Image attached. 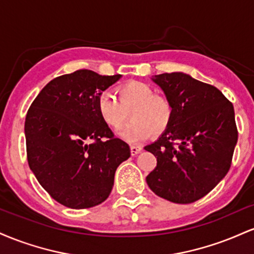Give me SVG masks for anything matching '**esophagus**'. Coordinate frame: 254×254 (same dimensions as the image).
<instances>
[{
    "label": "esophagus",
    "instance_id": "obj_1",
    "mask_svg": "<svg viewBox=\"0 0 254 254\" xmlns=\"http://www.w3.org/2000/svg\"><path fill=\"white\" fill-rule=\"evenodd\" d=\"M130 151H131V155H137L138 153H141L142 148L138 147V145H131Z\"/></svg>",
    "mask_w": 254,
    "mask_h": 254
}]
</instances>
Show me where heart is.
<instances>
[{
	"label": "heart",
	"mask_w": 254,
	"mask_h": 254,
	"mask_svg": "<svg viewBox=\"0 0 254 254\" xmlns=\"http://www.w3.org/2000/svg\"><path fill=\"white\" fill-rule=\"evenodd\" d=\"M117 98L104 92L98 98V113L112 130L123 127L127 111L132 122L121 132L127 142H138L151 135L159 136L170 127L173 105L166 97L155 94L150 84L131 80L117 87Z\"/></svg>",
	"instance_id": "obj_1"
}]
</instances>
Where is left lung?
I'll return each instance as SVG.
<instances>
[{"label":"left lung","mask_w":254,"mask_h":254,"mask_svg":"<svg viewBox=\"0 0 254 254\" xmlns=\"http://www.w3.org/2000/svg\"><path fill=\"white\" fill-rule=\"evenodd\" d=\"M153 81L173 105V118L144 147L157 161L145 180L159 197L193 203L228 173L238 142L234 107L216 87L184 72L155 75Z\"/></svg>","instance_id":"8db88e82"}]
</instances>
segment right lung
I'll list each match as a JSON object with an SVG mask.
<instances>
[{
    "mask_svg": "<svg viewBox=\"0 0 254 254\" xmlns=\"http://www.w3.org/2000/svg\"><path fill=\"white\" fill-rule=\"evenodd\" d=\"M122 75L80 69L50 81L28 109L26 150L44 190L64 206L87 209L107 199L116 170L130 157L98 113V98Z\"/></svg>",
    "mask_w": 254,
    "mask_h": 254,
    "instance_id": "obj_1",
    "label": "right lung"
}]
</instances>
